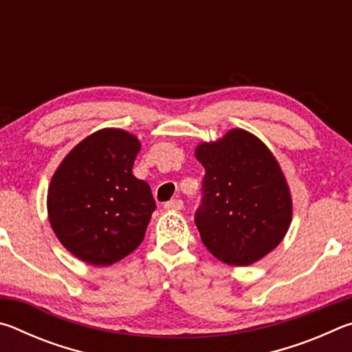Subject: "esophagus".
<instances>
[{"label": "esophagus", "instance_id": "obj_1", "mask_svg": "<svg viewBox=\"0 0 352 352\" xmlns=\"http://www.w3.org/2000/svg\"><path fill=\"white\" fill-rule=\"evenodd\" d=\"M164 208L168 211H180V210H183V200H180V199L170 200V201H168V204L164 205Z\"/></svg>", "mask_w": 352, "mask_h": 352}]
</instances>
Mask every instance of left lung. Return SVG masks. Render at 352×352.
<instances>
[{"mask_svg":"<svg viewBox=\"0 0 352 352\" xmlns=\"http://www.w3.org/2000/svg\"><path fill=\"white\" fill-rule=\"evenodd\" d=\"M194 153L205 168L204 199L195 212L201 242L225 264H254L281 243L294 216L281 166L243 129L201 141Z\"/></svg>","mask_w":352,"mask_h":352,"instance_id":"8db88e82","label":"left lung"}]
</instances>
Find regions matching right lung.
I'll return each mask as SVG.
<instances>
[{
    "mask_svg": "<svg viewBox=\"0 0 352 352\" xmlns=\"http://www.w3.org/2000/svg\"><path fill=\"white\" fill-rule=\"evenodd\" d=\"M141 141L122 129L88 135L58 164L47 188V219L62 245L107 267L140 247L155 211L151 186L132 174Z\"/></svg>",
    "mask_w": 352,
    "mask_h": 352,
    "instance_id": "right-lung-1",
    "label": "right lung"
}]
</instances>
